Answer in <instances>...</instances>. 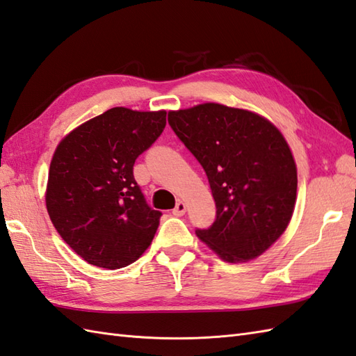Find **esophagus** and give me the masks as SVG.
<instances>
[{
    "mask_svg": "<svg viewBox=\"0 0 356 356\" xmlns=\"http://www.w3.org/2000/svg\"><path fill=\"white\" fill-rule=\"evenodd\" d=\"M184 213H186V204L183 201H178L177 205H175V209L172 210V215L173 216H183Z\"/></svg>",
    "mask_w": 356,
    "mask_h": 356,
    "instance_id": "1",
    "label": "esophagus"
}]
</instances>
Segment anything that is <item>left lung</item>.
<instances>
[{
	"label": "left lung",
	"instance_id": "8db88e82",
	"mask_svg": "<svg viewBox=\"0 0 356 356\" xmlns=\"http://www.w3.org/2000/svg\"><path fill=\"white\" fill-rule=\"evenodd\" d=\"M177 137L202 165L216 219L196 236L227 262L262 254L286 230L297 169L280 131L245 109L204 104L169 113Z\"/></svg>",
	"mask_w": 356,
	"mask_h": 356
}]
</instances>
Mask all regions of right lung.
<instances>
[{
  "instance_id": "1",
  "label": "right lung",
  "mask_w": 356,
  "mask_h": 356,
  "mask_svg": "<svg viewBox=\"0 0 356 356\" xmlns=\"http://www.w3.org/2000/svg\"><path fill=\"white\" fill-rule=\"evenodd\" d=\"M165 126V111L111 108L60 141L47 184V210L60 238L86 262L128 266L151 245L161 211L134 178L137 158Z\"/></svg>"
}]
</instances>
